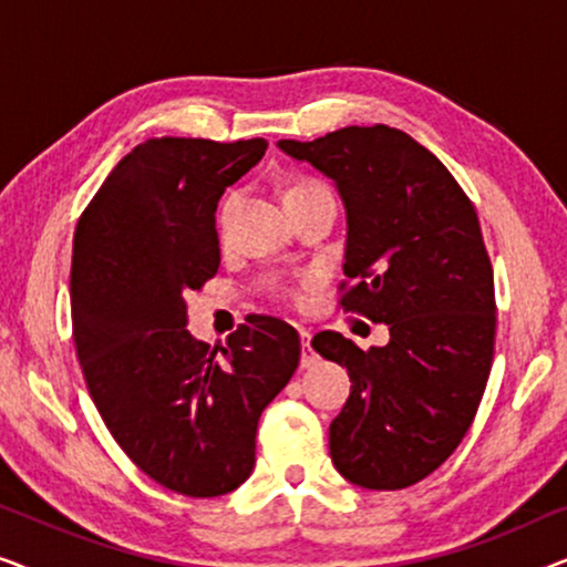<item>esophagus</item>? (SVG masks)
Returning <instances> with one entry per match:
<instances>
[{
	"instance_id": "34e87169",
	"label": "esophagus",
	"mask_w": 567,
	"mask_h": 567,
	"mask_svg": "<svg viewBox=\"0 0 567 567\" xmlns=\"http://www.w3.org/2000/svg\"><path fill=\"white\" fill-rule=\"evenodd\" d=\"M299 336H301V367L309 369L317 361V353L312 351V346H309V340H312V332L299 330Z\"/></svg>"
}]
</instances>
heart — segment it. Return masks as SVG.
Listing matches in <instances>:
<instances>
[{"mask_svg":"<svg viewBox=\"0 0 567 567\" xmlns=\"http://www.w3.org/2000/svg\"><path fill=\"white\" fill-rule=\"evenodd\" d=\"M322 193H330V188L322 181H317V177H309V175H299V177H293L289 185H286L284 200H286V206H293V204H299V200L322 196ZM235 208H237V193H229V196L224 198L219 206V231L221 235L227 231ZM284 293L291 299H301V291L293 289V286H286Z\"/></svg>","mask_w":567,"mask_h":567,"instance_id":"1","label":"heart"}]
</instances>
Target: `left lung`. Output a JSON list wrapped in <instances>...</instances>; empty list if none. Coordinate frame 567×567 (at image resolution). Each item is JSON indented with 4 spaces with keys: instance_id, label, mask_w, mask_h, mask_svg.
Here are the masks:
<instances>
[{
    "instance_id": "left-lung-1",
    "label": "left lung",
    "mask_w": 567,
    "mask_h": 567,
    "mask_svg": "<svg viewBox=\"0 0 567 567\" xmlns=\"http://www.w3.org/2000/svg\"><path fill=\"white\" fill-rule=\"evenodd\" d=\"M278 146L332 177L348 214L343 312L390 324L369 351L324 330L312 348L351 377L330 423L340 475L402 491L462 444L495 351V286L477 212L454 175L405 131L346 126Z\"/></svg>"
}]
</instances>
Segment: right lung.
I'll use <instances>...</instances> for the list:
<instances>
[{
  "mask_svg": "<svg viewBox=\"0 0 567 567\" xmlns=\"http://www.w3.org/2000/svg\"><path fill=\"white\" fill-rule=\"evenodd\" d=\"M266 138H146L84 208L72 330L90 398L131 462L167 491L214 498L255 467L260 413L299 367V332L247 315L227 348L185 330V293L219 270L214 212Z\"/></svg>",
  "mask_w": 567,
  "mask_h": 567,
  "instance_id": "obj_1",
  "label": "right lung"
}]
</instances>
